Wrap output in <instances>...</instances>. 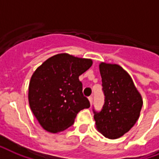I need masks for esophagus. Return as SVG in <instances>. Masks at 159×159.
I'll list each match as a JSON object with an SVG mask.
<instances>
[{"mask_svg": "<svg viewBox=\"0 0 159 159\" xmlns=\"http://www.w3.org/2000/svg\"><path fill=\"white\" fill-rule=\"evenodd\" d=\"M89 101L90 105H92V103H93V98H92V97H89Z\"/></svg>", "mask_w": 159, "mask_h": 159, "instance_id": "obj_1", "label": "esophagus"}]
</instances>
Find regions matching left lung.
<instances>
[{
  "label": "left lung",
  "mask_w": 159,
  "mask_h": 159,
  "mask_svg": "<svg viewBox=\"0 0 159 159\" xmlns=\"http://www.w3.org/2000/svg\"><path fill=\"white\" fill-rule=\"evenodd\" d=\"M104 104L94 112L97 130L105 138L119 139L128 133L139 118L143 98L131 76L117 64L99 63Z\"/></svg>",
  "instance_id": "obj_1"
}]
</instances>
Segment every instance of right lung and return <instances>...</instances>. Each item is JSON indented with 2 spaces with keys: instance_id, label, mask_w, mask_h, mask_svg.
Returning a JSON list of instances; mask_svg holds the SVG:
<instances>
[{
  "instance_id": "1",
  "label": "right lung",
  "mask_w": 159,
  "mask_h": 159,
  "mask_svg": "<svg viewBox=\"0 0 159 159\" xmlns=\"http://www.w3.org/2000/svg\"><path fill=\"white\" fill-rule=\"evenodd\" d=\"M91 59L67 53L50 57L33 73L28 88L31 111L47 132H62L75 122L76 115L90 106L82 93L79 76L90 68Z\"/></svg>"
}]
</instances>
